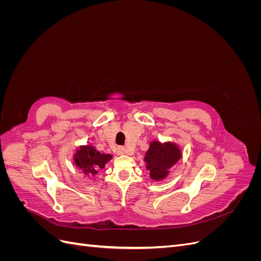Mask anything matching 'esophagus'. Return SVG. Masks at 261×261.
<instances>
[{
	"label": "esophagus",
	"instance_id": "1",
	"mask_svg": "<svg viewBox=\"0 0 261 261\" xmlns=\"http://www.w3.org/2000/svg\"><path fill=\"white\" fill-rule=\"evenodd\" d=\"M117 153L118 154H125V153H127V150H126L124 147H118L117 148Z\"/></svg>",
	"mask_w": 261,
	"mask_h": 261
}]
</instances>
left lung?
Returning a JSON list of instances; mask_svg holds the SVG:
<instances>
[{
    "instance_id": "obj_1",
    "label": "left lung",
    "mask_w": 261,
    "mask_h": 261,
    "mask_svg": "<svg viewBox=\"0 0 261 261\" xmlns=\"http://www.w3.org/2000/svg\"><path fill=\"white\" fill-rule=\"evenodd\" d=\"M180 158V150L171 143L160 144L153 141L146 153L145 161L147 169L150 171V177L160 180L167 177L169 169L174 165Z\"/></svg>"
}]
</instances>
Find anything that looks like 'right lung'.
Returning a JSON list of instances; mask_svg holds the SVG:
<instances>
[{
  "label": "right lung",
  "instance_id": "1",
  "mask_svg": "<svg viewBox=\"0 0 261 261\" xmlns=\"http://www.w3.org/2000/svg\"><path fill=\"white\" fill-rule=\"evenodd\" d=\"M111 159V154H102L92 146L81 147L74 155L76 165L86 174H97L98 170L103 169L106 163Z\"/></svg>",
  "mask_w": 261,
  "mask_h": 261
}]
</instances>
